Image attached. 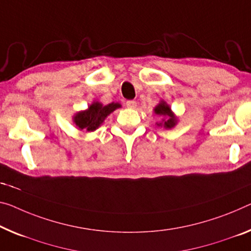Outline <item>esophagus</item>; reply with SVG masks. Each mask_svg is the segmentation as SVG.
Instances as JSON below:
<instances>
[{"label":"esophagus","instance_id":"esophagus-1","mask_svg":"<svg viewBox=\"0 0 251 251\" xmlns=\"http://www.w3.org/2000/svg\"><path fill=\"white\" fill-rule=\"evenodd\" d=\"M126 107H129V109H136L137 102L136 101H126Z\"/></svg>","mask_w":251,"mask_h":251}]
</instances>
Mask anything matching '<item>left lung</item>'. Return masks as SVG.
I'll return each instance as SVG.
<instances>
[{"label": "left lung", "mask_w": 251, "mask_h": 251, "mask_svg": "<svg viewBox=\"0 0 251 251\" xmlns=\"http://www.w3.org/2000/svg\"><path fill=\"white\" fill-rule=\"evenodd\" d=\"M153 111H155V113L157 115H159V117H164L166 118V120L164 119V122L163 123H157V126H164V128L166 129H172L174 128V126H176L177 123V118L174 115V113L172 112L171 107H169V105L167 103H166L165 101H161L158 105L153 109Z\"/></svg>", "instance_id": "left-lung-1"}]
</instances>
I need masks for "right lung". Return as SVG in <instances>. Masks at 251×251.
I'll use <instances>...</instances> for the list:
<instances>
[{
	"label": "right lung",
	"instance_id": "add662e5",
	"mask_svg": "<svg viewBox=\"0 0 251 251\" xmlns=\"http://www.w3.org/2000/svg\"><path fill=\"white\" fill-rule=\"evenodd\" d=\"M121 107L119 103H110L103 105L100 102H93L85 111H80L74 117V123L80 130L94 131L102 125L107 115H110L114 110Z\"/></svg>",
	"mask_w": 251,
	"mask_h": 251
}]
</instances>
